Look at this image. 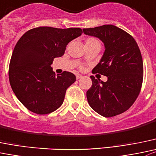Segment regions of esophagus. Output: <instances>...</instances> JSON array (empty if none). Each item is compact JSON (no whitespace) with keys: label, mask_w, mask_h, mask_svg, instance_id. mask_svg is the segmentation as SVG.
<instances>
[{"label":"esophagus","mask_w":156,"mask_h":156,"mask_svg":"<svg viewBox=\"0 0 156 156\" xmlns=\"http://www.w3.org/2000/svg\"><path fill=\"white\" fill-rule=\"evenodd\" d=\"M81 77H82V75H79V74H77V75H76V78H77V79H79V78H81Z\"/></svg>","instance_id":"34e87169"}]
</instances>
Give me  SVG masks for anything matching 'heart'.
Instances as JSON below:
<instances>
[{
    "label": "heart",
    "instance_id": "obj_1",
    "mask_svg": "<svg viewBox=\"0 0 156 156\" xmlns=\"http://www.w3.org/2000/svg\"><path fill=\"white\" fill-rule=\"evenodd\" d=\"M96 45H99L100 43L96 38L94 37H88L85 40V46H96ZM80 69H83V66H79Z\"/></svg>",
    "mask_w": 156,
    "mask_h": 156
}]
</instances>
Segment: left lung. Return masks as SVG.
<instances>
[{
	"instance_id": "obj_1",
	"label": "left lung",
	"mask_w": 156,
	"mask_h": 156,
	"mask_svg": "<svg viewBox=\"0 0 156 156\" xmlns=\"http://www.w3.org/2000/svg\"><path fill=\"white\" fill-rule=\"evenodd\" d=\"M84 34L99 38L105 51L92 70L107 77L104 82L90 77L92 85L87 91L89 105L105 117L127 110L140 94L143 79V62L136 42L131 35L113 25L83 29Z\"/></svg>"
}]
</instances>
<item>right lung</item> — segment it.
Instances as JSON below:
<instances>
[{
    "mask_svg": "<svg viewBox=\"0 0 156 156\" xmlns=\"http://www.w3.org/2000/svg\"><path fill=\"white\" fill-rule=\"evenodd\" d=\"M81 33V28L40 27L18 40L10 58L9 80L13 93L29 110L47 114L62 104L66 90L76 78L66 71L55 75L51 65Z\"/></svg>",
    "mask_w": 156,
    "mask_h": 156,
    "instance_id": "1",
    "label": "right lung"
}]
</instances>
